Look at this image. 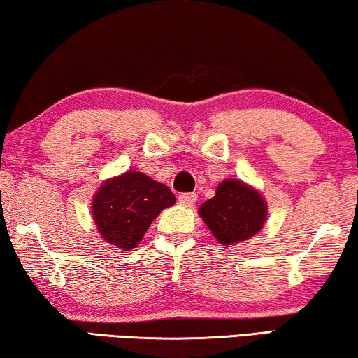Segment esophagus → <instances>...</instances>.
<instances>
[{"label": "esophagus", "mask_w": 358, "mask_h": 358, "mask_svg": "<svg viewBox=\"0 0 358 358\" xmlns=\"http://www.w3.org/2000/svg\"><path fill=\"white\" fill-rule=\"evenodd\" d=\"M179 203L182 204V206L192 208L193 204L196 203V195L195 193H182V195H179Z\"/></svg>", "instance_id": "esophagus-1"}]
</instances>
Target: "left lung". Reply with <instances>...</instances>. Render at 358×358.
<instances>
[{
	"instance_id": "1",
	"label": "left lung",
	"mask_w": 358,
	"mask_h": 358,
	"mask_svg": "<svg viewBox=\"0 0 358 358\" xmlns=\"http://www.w3.org/2000/svg\"><path fill=\"white\" fill-rule=\"evenodd\" d=\"M198 214L217 243L231 248L265 227L268 203L255 187L230 178L222 180L215 195L201 204Z\"/></svg>"
}]
</instances>
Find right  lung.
<instances>
[{"mask_svg": "<svg viewBox=\"0 0 358 358\" xmlns=\"http://www.w3.org/2000/svg\"><path fill=\"white\" fill-rule=\"evenodd\" d=\"M174 203V193L165 184L128 169L98 187L92 200V217L104 241L120 250H131L157 215Z\"/></svg>", "mask_w": 358, "mask_h": 358, "instance_id": "right-lung-1", "label": "right lung"}]
</instances>
